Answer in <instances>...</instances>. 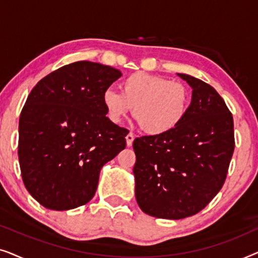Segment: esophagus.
<instances>
[{"label":"esophagus","instance_id":"34e87169","mask_svg":"<svg viewBox=\"0 0 258 258\" xmlns=\"http://www.w3.org/2000/svg\"><path fill=\"white\" fill-rule=\"evenodd\" d=\"M134 139H135V136H134V134H133V133H129L128 135L125 136V141H126V147H132V146H133Z\"/></svg>","mask_w":258,"mask_h":258}]
</instances>
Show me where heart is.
<instances>
[{"label":"heart","mask_w":258,"mask_h":258,"mask_svg":"<svg viewBox=\"0 0 258 258\" xmlns=\"http://www.w3.org/2000/svg\"><path fill=\"white\" fill-rule=\"evenodd\" d=\"M108 118L119 123L133 116L148 135H163L181 124L188 114L190 91L184 84L146 73H135L121 84V93L108 88L102 94Z\"/></svg>","instance_id":"obj_1"}]
</instances>
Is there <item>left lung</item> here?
<instances>
[{
    "label": "left lung",
    "mask_w": 258,
    "mask_h": 258,
    "mask_svg": "<svg viewBox=\"0 0 258 258\" xmlns=\"http://www.w3.org/2000/svg\"><path fill=\"white\" fill-rule=\"evenodd\" d=\"M188 114L163 135L134 141L136 201L143 213L181 220L204 209L224 184L234 154V119L216 90L186 74Z\"/></svg>",
    "instance_id": "left-lung-1"
}]
</instances>
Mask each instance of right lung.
<instances>
[{
	"mask_svg": "<svg viewBox=\"0 0 258 258\" xmlns=\"http://www.w3.org/2000/svg\"><path fill=\"white\" fill-rule=\"evenodd\" d=\"M122 76L101 63H70L43 77L21 111L19 161L24 185L41 206L69 210L96 192L100 171L125 148L102 94Z\"/></svg>",
	"mask_w": 258,
	"mask_h": 258,
	"instance_id": "1",
	"label": "right lung"
}]
</instances>
